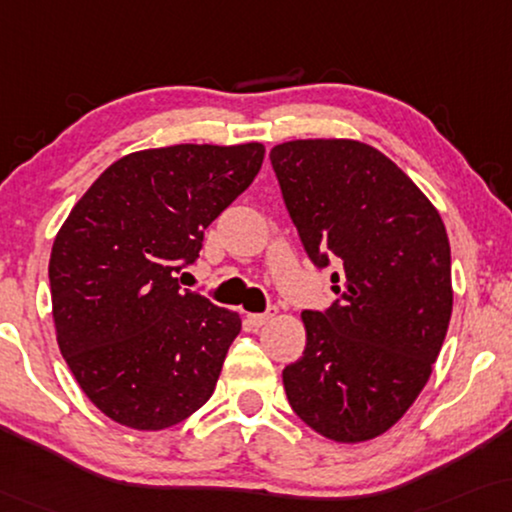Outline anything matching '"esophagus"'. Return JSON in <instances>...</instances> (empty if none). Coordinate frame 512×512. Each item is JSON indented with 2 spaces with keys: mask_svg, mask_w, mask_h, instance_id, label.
Wrapping results in <instances>:
<instances>
[{
  "mask_svg": "<svg viewBox=\"0 0 512 512\" xmlns=\"http://www.w3.org/2000/svg\"><path fill=\"white\" fill-rule=\"evenodd\" d=\"M273 315H276V308H269L266 313H248V325L253 329H259V327H264L266 322L273 318Z\"/></svg>",
  "mask_w": 512,
  "mask_h": 512,
  "instance_id": "1",
  "label": "esophagus"
}]
</instances>
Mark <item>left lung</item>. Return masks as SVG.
Segmentation results:
<instances>
[{
  "mask_svg": "<svg viewBox=\"0 0 512 512\" xmlns=\"http://www.w3.org/2000/svg\"><path fill=\"white\" fill-rule=\"evenodd\" d=\"M271 164L308 257L338 294L304 311V357L283 369L287 401L336 443L371 441L427 385L452 315L450 241L420 187L390 157L352 139H297Z\"/></svg>",
  "mask_w": 512,
  "mask_h": 512,
  "instance_id": "1",
  "label": "left lung"
}]
</instances>
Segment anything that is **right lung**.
I'll return each instance as SVG.
<instances>
[{
  "mask_svg": "<svg viewBox=\"0 0 512 512\" xmlns=\"http://www.w3.org/2000/svg\"><path fill=\"white\" fill-rule=\"evenodd\" d=\"M262 143H178L113 162L50 250L57 345L95 406L160 431L211 399L241 315L181 290L204 229L255 181Z\"/></svg>",
  "mask_w": 512,
  "mask_h": 512,
  "instance_id": "1",
  "label": "right lung"
}]
</instances>
